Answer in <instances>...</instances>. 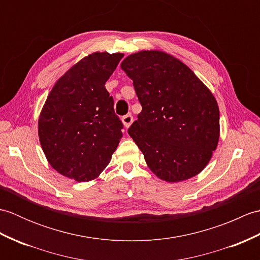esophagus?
I'll list each match as a JSON object with an SVG mask.
<instances>
[{
  "instance_id": "obj_1",
  "label": "esophagus",
  "mask_w": 260,
  "mask_h": 260,
  "mask_svg": "<svg viewBox=\"0 0 260 260\" xmlns=\"http://www.w3.org/2000/svg\"><path fill=\"white\" fill-rule=\"evenodd\" d=\"M133 116L131 114H127L125 116H123V118H121V121H123V124L125 126V128H128V127L133 123Z\"/></svg>"
}]
</instances>
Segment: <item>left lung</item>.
I'll return each instance as SVG.
<instances>
[{
  "label": "left lung",
  "instance_id": "1",
  "mask_svg": "<svg viewBox=\"0 0 260 260\" xmlns=\"http://www.w3.org/2000/svg\"><path fill=\"white\" fill-rule=\"evenodd\" d=\"M120 68L133 80L142 105L128 134L144 154L147 167L167 182L200 173L220 136L213 93L185 63L159 50L129 54Z\"/></svg>",
  "mask_w": 260,
  "mask_h": 260
}]
</instances>
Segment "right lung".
<instances>
[{
	"instance_id": "1",
	"label": "right lung",
	"mask_w": 260,
	"mask_h": 260,
	"mask_svg": "<svg viewBox=\"0 0 260 260\" xmlns=\"http://www.w3.org/2000/svg\"><path fill=\"white\" fill-rule=\"evenodd\" d=\"M123 53L93 52L54 84L39 116L38 133L49 164L77 182L97 179L123 133L105 84Z\"/></svg>"
}]
</instances>
